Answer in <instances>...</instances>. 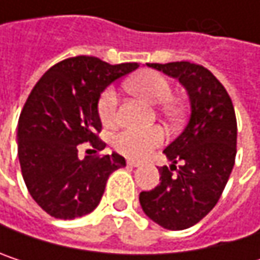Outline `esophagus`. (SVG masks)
Listing matches in <instances>:
<instances>
[{"instance_id": "esophagus-1", "label": "esophagus", "mask_w": 260, "mask_h": 260, "mask_svg": "<svg viewBox=\"0 0 260 260\" xmlns=\"http://www.w3.org/2000/svg\"><path fill=\"white\" fill-rule=\"evenodd\" d=\"M126 164L131 166V167H140V166H141V162H140V161H135V159H128Z\"/></svg>"}]
</instances>
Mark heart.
<instances>
[{
	"label": "heart",
	"mask_w": 260,
	"mask_h": 260,
	"mask_svg": "<svg viewBox=\"0 0 260 260\" xmlns=\"http://www.w3.org/2000/svg\"><path fill=\"white\" fill-rule=\"evenodd\" d=\"M131 90L152 105H159L170 99L172 96V84L169 79L162 77L158 72L146 71L128 81ZM117 108H119V94L116 88L108 87L99 98L98 102V113L104 125L110 126L117 120ZM162 113L170 117L176 119L182 113V107L176 101H168L162 105ZM164 131L159 126H152L146 129H128L120 131L114 137V147L131 158H143L155 147L164 143Z\"/></svg>",
	"instance_id": "b5f03b06"
}]
</instances>
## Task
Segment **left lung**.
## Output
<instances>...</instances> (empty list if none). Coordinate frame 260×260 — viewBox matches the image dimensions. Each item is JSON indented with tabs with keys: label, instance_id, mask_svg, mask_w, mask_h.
<instances>
[{
	"label": "left lung",
	"instance_id": "obj_1",
	"mask_svg": "<svg viewBox=\"0 0 260 260\" xmlns=\"http://www.w3.org/2000/svg\"><path fill=\"white\" fill-rule=\"evenodd\" d=\"M147 66L179 79L189 96L191 116L183 132L164 149L173 164L159 169L158 186L140 192V205L164 229L183 231L212 211L232 173L238 134L234 104L224 85L200 64Z\"/></svg>",
	"mask_w": 260,
	"mask_h": 260
}]
</instances>
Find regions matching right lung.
Masks as SVG:
<instances>
[{"label":"right lung","mask_w":260,"mask_h":260,"mask_svg":"<svg viewBox=\"0 0 260 260\" xmlns=\"http://www.w3.org/2000/svg\"><path fill=\"white\" fill-rule=\"evenodd\" d=\"M138 66L78 55L54 64L32 87L18 122V156L28 192L51 217L72 220L90 214L108 176L126 166L119 153L96 155L107 146L98 135V102L110 84ZM82 142L95 155L79 160Z\"/></svg>","instance_id":"obj_1"}]
</instances>
